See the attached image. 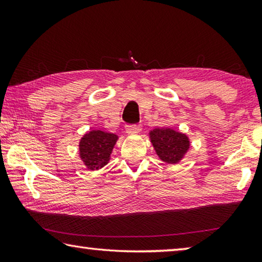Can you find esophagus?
<instances>
[{
	"instance_id": "34e87169",
	"label": "esophagus",
	"mask_w": 262,
	"mask_h": 262,
	"mask_svg": "<svg viewBox=\"0 0 262 262\" xmlns=\"http://www.w3.org/2000/svg\"><path fill=\"white\" fill-rule=\"evenodd\" d=\"M125 129L127 134L133 135V134H136V133H139L141 130V127L137 125H126Z\"/></svg>"
}]
</instances>
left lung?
I'll use <instances>...</instances> for the list:
<instances>
[{"mask_svg": "<svg viewBox=\"0 0 262 262\" xmlns=\"http://www.w3.org/2000/svg\"><path fill=\"white\" fill-rule=\"evenodd\" d=\"M150 140L163 162L178 163L189 148V140L185 134L171 128H156L150 132Z\"/></svg>", "mask_w": 262, "mask_h": 262, "instance_id": "obj_1", "label": "left lung"}]
</instances>
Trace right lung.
I'll return each instance as SVG.
<instances>
[{"mask_svg":"<svg viewBox=\"0 0 262 262\" xmlns=\"http://www.w3.org/2000/svg\"><path fill=\"white\" fill-rule=\"evenodd\" d=\"M118 136L101 130H92L79 142V156L90 170H98L110 161Z\"/></svg>","mask_w":262,"mask_h":262,"instance_id":"add662e5","label":"right lung"}]
</instances>
